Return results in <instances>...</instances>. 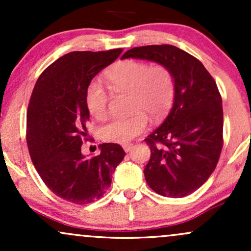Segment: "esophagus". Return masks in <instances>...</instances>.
<instances>
[{
    "label": "esophagus",
    "instance_id": "1",
    "mask_svg": "<svg viewBox=\"0 0 251 251\" xmlns=\"http://www.w3.org/2000/svg\"><path fill=\"white\" fill-rule=\"evenodd\" d=\"M133 148H134V144H124L123 145V149L125 150V152H129Z\"/></svg>",
    "mask_w": 251,
    "mask_h": 251
}]
</instances>
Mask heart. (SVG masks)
<instances>
[{
    "instance_id": "b5f03b06",
    "label": "heart",
    "mask_w": 251,
    "mask_h": 251,
    "mask_svg": "<svg viewBox=\"0 0 251 251\" xmlns=\"http://www.w3.org/2000/svg\"><path fill=\"white\" fill-rule=\"evenodd\" d=\"M109 88L116 93H128L126 118H113L100 128V137L108 143L127 144L145 131L149 119H157L169 111L176 96V80L172 71L164 65L151 66L138 60L117 63L105 74ZM86 105L97 119L107 114L108 94L99 83H92L86 96Z\"/></svg>"
}]
</instances>
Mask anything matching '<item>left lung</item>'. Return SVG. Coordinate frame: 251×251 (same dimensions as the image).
<instances>
[{"label":"left lung","instance_id":"obj_1","mask_svg":"<svg viewBox=\"0 0 251 251\" xmlns=\"http://www.w3.org/2000/svg\"><path fill=\"white\" fill-rule=\"evenodd\" d=\"M166 66L176 80L174 106L145 142L151 150L144 175L164 197H185L200 189L217 165L223 148L222 97L200 60L171 45L134 47L122 59Z\"/></svg>","mask_w":251,"mask_h":251}]
</instances>
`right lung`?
<instances>
[{"label": "right lung", "mask_w": 251, "mask_h": 251, "mask_svg": "<svg viewBox=\"0 0 251 251\" xmlns=\"http://www.w3.org/2000/svg\"><path fill=\"white\" fill-rule=\"evenodd\" d=\"M122 51H71L48 66L34 86L27 112L31 162L47 188L71 203L101 198L126 154L114 143L101 144L100 154L89 159L81 153L82 142L88 140V86Z\"/></svg>", "instance_id": "1"}]
</instances>
